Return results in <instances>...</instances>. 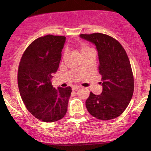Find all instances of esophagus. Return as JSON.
<instances>
[{"instance_id": "1", "label": "esophagus", "mask_w": 151, "mask_h": 151, "mask_svg": "<svg viewBox=\"0 0 151 151\" xmlns=\"http://www.w3.org/2000/svg\"><path fill=\"white\" fill-rule=\"evenodd\" d=\"M80 88V86H75V85H74V86H72V89H73V91L78 90V88Z\"/></svg>"}]
</instances>
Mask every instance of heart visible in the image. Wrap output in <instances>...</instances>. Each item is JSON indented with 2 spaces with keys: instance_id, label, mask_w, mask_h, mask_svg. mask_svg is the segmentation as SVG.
<instances>
[{
  "instance_id": "heart-1",
  "label": "heart",
  "mask_w": 151,
  "mask_h": 151,
  "mask_svg": "<svg viewBox=\"0 0 151 151\" xmlns=\"http://www.w3.org/2000/svg\"><path fill=\"white\" fill-rule=\"evenodd\" d=\"M88 49H89V48L86 46H82L80 48V52H81V53L84 52V51H86V50H88Z\"/></svg>"
}]
</instances>
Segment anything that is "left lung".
Instances as JSON below:
<instances>
[{
  "instance_id": "obj_1",
  "label": "left lung",
  "mask_w": 151,
  "mask_h": 151,
  "mask_svg": "<svg viewBox=\"0 0 151 151\" xmlns=\"http://www.w3.org/2000/svg\"><path fill=\"white\" fill-rule=\"evenodd\" d=\"M80 37L96 46L102 76V93L91 92L86 100V109L97 119H114L127 109L133 94L134 80L129 58L120 43L108 35L96 33Z\"/></svg>"
}]
</instances>
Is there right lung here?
I'll use <instances>...</instances> for the list:
<instances>
[{
    "label": "right lung",
    "mask_w": 151,
    "mask_h": 151,
    "mask_svg": "<svg viewBox=\"0 0 151 151\" xmlns=\"http://www.w3.org/2000/svg\"><path fill=\"white\" fill-rule=\"evenodd\" d=\"M66 37L47 36L31 43L20 60L18 84L20 96L32 115L45 122L64 117L71 93L70 86L55 88L53 74L58 69Z\"/></svg>",
    "instance_id": "right-lung-1"
}]
</instances>
